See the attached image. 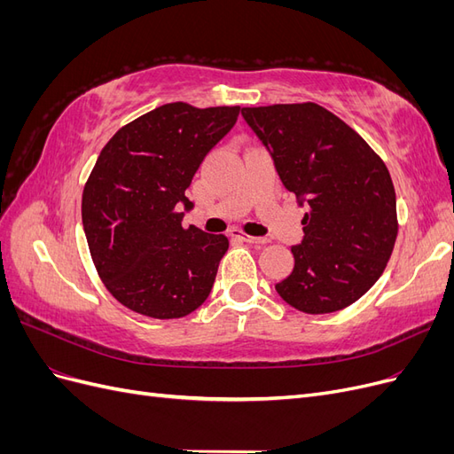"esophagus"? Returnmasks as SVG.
Instances as JSON below:
<instances>
[{
    "instance_id": "34e87169",
    "label": "esophagus",
    "mask_w": 454,
    "mask_h": 454,
    "mask_svg": "<svg viewBox=\"0 0 454 454\" xmlns=\"http://www.w3.org/2000/svg\"><path fill=\"white\" fill-rule=\"evenodd\" d=\"M232 237H237V239H240V240H244V242H248V244H254V246H263V244H267V239H263V237L240 235V232H235V235H232Z\"/></svg>"
}]
</instances>
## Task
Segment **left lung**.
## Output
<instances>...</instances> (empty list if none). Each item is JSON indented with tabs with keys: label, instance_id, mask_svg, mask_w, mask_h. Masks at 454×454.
<instances>
[{
	"label": "left lung",
	"instance_id": "obj_1",
	"mask_svg": "<svg viewBox=\"0 0 454 454\" xmlns=\"http://www.w3.org/2000/svg\"><path fill=\"white\" fill-rule=\"evenodd\" d=\"M280 180L307 208L305 237L292 246L294 270L274 284L307 314L352 305L387 267L397 235L395 193L387 164L358 132L325 107H242Z\"/></svg>",
	"mask_w": 454,
	"mask_h": 454
}]
</instances>
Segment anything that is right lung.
Masks as SVG:
<instances>
[{
    "mask_svg": "<svg viewBox=\"0 0 454 454\" xmlns=\"http://www.w3.org/2000/svg\"><path fill=\"white\" fill-rule=\"evenodd\" d=\"M239 112V106L164 104L104 145L83 189L81 217L94 267L121 305L172 320L210 295L229 240L182 227L193 210L185 189Z\"/></svg>",
    "mask_w": 454,
    "mask_h": 454,
    "instance_id": "1",
    "label": "right lung"
}]
</instances>
